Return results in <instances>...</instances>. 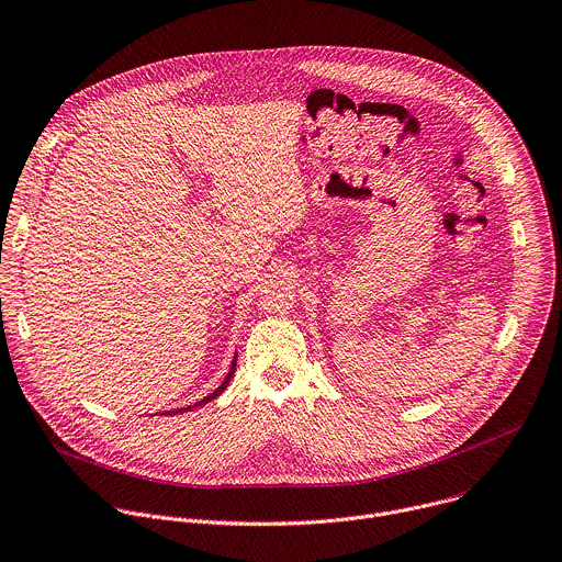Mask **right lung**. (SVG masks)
<instances>
[{"instance_id": "obj_1", "label": "right lung", "mask_w": 562, "mask_h": 562, "mask_svg": "<svg viewBox=\"0 0 562 562\" xmlns=\"http://www.w3.org/2000/svg\"><path fill=\"white\" fill-rule=\"evenodd\" d=\"M234 372H236V359L232 361V368H229V372H227V378H225V382L214 391V393H210L205 400H201V402H196L194 406H187V408H178V411H169V415H178V413H184V411H194V408H199V406H205V404H210L212 400H216V397H221L223 395V391L229 386V382H232V378H234ZM162 415H167V413H162Z\"/></svg>"}]
</instances>
